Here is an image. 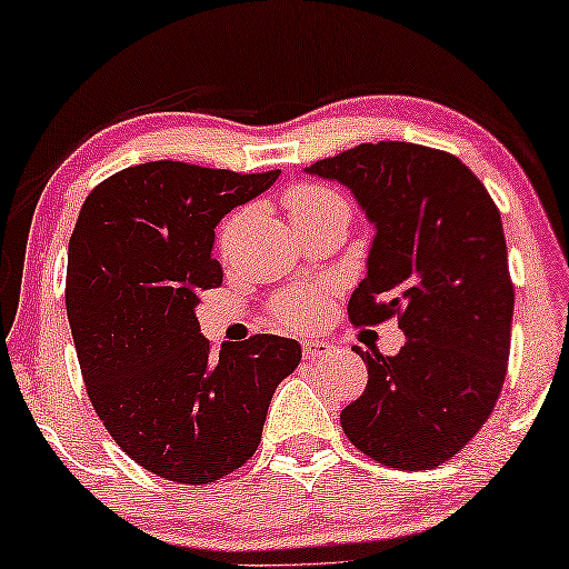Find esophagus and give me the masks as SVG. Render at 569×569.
I'll list each match as a JSON object with an SVG mask.
<instances>
[{
    "label": "esophagus",
    "instance_id": "1",
    "mask_svg": "<svg viewBox=\"0 0 569 569\" xmlns=\"http://www.w3.org/2000/svg\"><path fill=\"white\" fill-rule=\"evenodd\" d=\"M333 355V347L323 339H306L302 341V357L306 360H321V357Z\"/></svg>",
    "mask_w": 569,
    "mask_h": 569
}]
</instances>
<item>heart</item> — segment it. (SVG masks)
<instances>
[{"instance_id": "b5f03b06", "label": "heart", "mask_w": 569, "mask_h": 569, "mask_svg": "<svg viewBox=\"0 0 569 569\" xmlns=\"http://www.w3.org/2000/svg\"><path fill=\"white\" fill-rule=\"evenodd\" d=\"M284 209L290 212V220L295 228H308V224L318 222H345L349 224L352 220V207L345 193H341L337 186L329 183H316V181H302L292 183L290 189L284 191ZM240 217L243 212H232L224 217V222L217 230V246H220L222 253H228V248L236 238V230L240 224ZM331 295V284H313V287H290V290H282L271 298V318L284 329H310L321 316L326 308V300Z\"/></svg>"}]
</instances>
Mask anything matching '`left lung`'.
Masks as SVG:
<instances>
[{"mask_svg":"<svg viewBox=\"0 0 569 569\" xmlns=\"http://www.w3.org/2000/svg\"><path fill=\"white\" fill-rule=\"evenodd\" d=\"M308 173L352 189L376 224L355 326L399 318V355L368 365L341 430L372 461L425 471L453 458L500 399L510 357L512 279L500 209L456 154L411 142L357 144Z\"/></svg>","mask_w":569,"mask_h":569,"instance_id":"obj_1","label":"left lung"}]
</instances>
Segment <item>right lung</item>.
<instances>
[{"instance_id":"obj_1","label":"right lung","mask_w":569,"mask_h":569,"mask_svg":"<svg viewBox=\"0 0 569 569\" xmlns=\"http://www.w3.org/2000/svg\"><path fill=\"white\" fill-rule=\"evenodd\" d=\"M279 170L154 160L84 199L69 238L67 316L84 391L119 448L178 485H209L256 453L277 386L300 365L295 339L212 345L193 316L222 284L214 228Z\"/></svg>"}]
</instances>
